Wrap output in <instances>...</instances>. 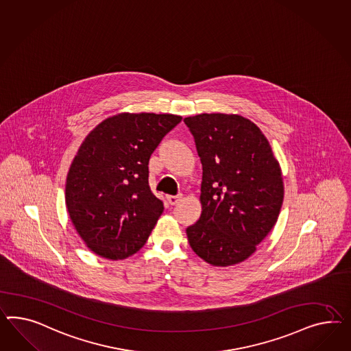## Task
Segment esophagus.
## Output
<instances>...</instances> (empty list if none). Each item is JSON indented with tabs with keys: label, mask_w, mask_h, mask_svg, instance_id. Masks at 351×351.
<instances>
[{
	"label": "esophagus",
	"mask_w": 351,
	"mask_h": 351,
	"mask_svg": "<svg viewBox=\"0 0 351 351\" xmlns=\"http://www.w3.org/2000/svg\"><path fill=\"white\" fill-rule=\"evenodd\" d=\"M166 198H167V202L173 206V204H176V203L180 202L182 195H181V194H178V195H167Z\"/></svg>",
	"instance_id": "34e87169"
}]
</instances>
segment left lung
Listing matches in <instances>:
<instances>
[{"label":"left lung","mask_w":351,"mask_h":351,"mask_svg":"<svg viewBox=\"0 0 351 351\" xmlns=\"http://www.w3.org/2000/svg\"><path fill=\"white\" fill-rule=\"evenodd\" d=\"M203 167L190 247L216 267L244 262L277 222L284 202L280 163L265 134L240 114L185 117Z\"/></svg>","instance_id":"1"}]
</instances>
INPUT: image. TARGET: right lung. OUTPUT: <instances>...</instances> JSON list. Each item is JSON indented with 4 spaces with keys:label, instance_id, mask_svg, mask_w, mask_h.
<instances>
[{
    "label": "right lung",
    "instance_id": "obj_1",
    "mask_svg": "<svg viewBox=\"0 0 351 351\" xmlns=\"http://www.w3.org/2000/svg\"><path fill=\"white\" fill-rule=\"evenodd\" d=\"M171 114H114L79 147L67 172L65 202L86 247L125 259L145 244L163 212L148 185V163L162 138L181 121Z\"/></svg>",
    "mask_w": 351,
    "mask_h": 351
}]
</instances>
